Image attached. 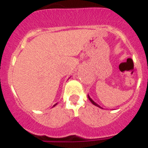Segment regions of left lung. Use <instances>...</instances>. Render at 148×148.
Segmentation results:
<instances>
[{"mask_svg":"<svg viewBox=\"0 0 148 148\" xmlns=\"http://www.w3.org/2000/svg\"><path fill=\"white\" fill-rule=\"evenodd\" d=\"M88 99H89V100H90V102H91V103H92L93 104H94V105L97 106V107H98V108H101V107H100V106H99L98 104H97V103H95V101H93L92 99H91V98H90V97H89V95H88Z\"/></svg>","mask_w":148,"mask_h":148,"instance_id":"1","label":"left lung"}]
</instances>
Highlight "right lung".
Returning a JSON list of instances; mask_svg holds the SVG:
<instances>
[{
    "mask_svg": "<svg viewBox=\"0 0 148 148\" xmlns=\"http://www.w3.org/2000/svg\"><path fill=\"white\" fill-rule=\"evenodd\" d=\"M56 104H57V103H56ZM56 104H55V105H56ZM55 105H54V106H55Z\"/></svg>",
    "mask_w": 148,
    "mask_h": 148,
    "instance_id": "obj_1",
    "label": "right lung"
}]
</instances>
